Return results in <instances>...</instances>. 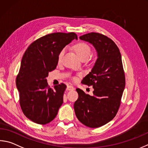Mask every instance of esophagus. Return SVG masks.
Returning <instances> with one entry per match:
<instances>
[{
  "instance_id": "obj_1",
  "label": "esophagus",
  "mask_w": 148,
  "mask_h": 148,
  "mask_svg": "<svg viewBox=\"0 0 148 148\" xmlns=\"http://www.w3.org/2000/svg\"><path fill=\"white\" fill-rule=\"evenodd\" d=\"M74 89V87L72 85H68L66 87V90H73Z\"/></svg>"
}]
</instances>
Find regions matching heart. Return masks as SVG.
Returning <instances> with one entry per match:
<instances>
[{
	"label": "heart",
	"mask_w": 148,
	"mask_h": 148,
	"mask_svg": "<svg viewBox=\"0 0 148 148\" xmlns=\"http://www.w3.org/2000/svg\"><path fill=\"white\" fill-rule=\"evenodd\" d=\"M74 48L75 50V52H76L77 56H79L80 59H82L83 58H88L90 56L91 50L90 47L88 46L87 44L83 42H77L74 46ZM65 53V50H62L59 53L58 56V61L60 62L61 61V59H62L63 56Z\"/></svg>",
	"instance_id": "b5f03b06"
}]
</instances>
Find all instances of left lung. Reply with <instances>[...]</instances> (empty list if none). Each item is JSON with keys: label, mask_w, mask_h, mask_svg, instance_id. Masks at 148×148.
Returning <instances> with one entry per match:
<instances>
[{"label": "left lung", "mask_w": 148, "mask_h": 148, "mask_svg": "<svg viewBox=\"0 0 148 148\" xmlns=\"http://www.w3.org/2000/svg\"><path fill=\"white\" fill-rule=\"evenodd\" d=\"M95 47L97 60L82 83L92 86L93 95L77 88L78 98L74 108L77 119L87 127L96 128L114 119L119 109L125 79L119 48L109 37L95 33L79 37Z\"/></svg>", "instance_id": "1"}]
</instances>
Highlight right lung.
<instances>
[{"label": "right lung", "mask_w": 148, "mask_h": 148, "mask_svg": "<svg viewBox=\"0 0 148 148\" xmlns=\"http://www.w3.org/2000/svg\"><path fill=\"white\" fill-rule=\"evenodd\" d=\"M74 39L77 37L73 32L48 34L32 42L24 53L16 86L23 113L32 122L47 124L58 114L66 87L61 83L52 89L46 77L57 66L59 53Z\"/></svg>", "instance_id": "obj_1"}]
</instances>
